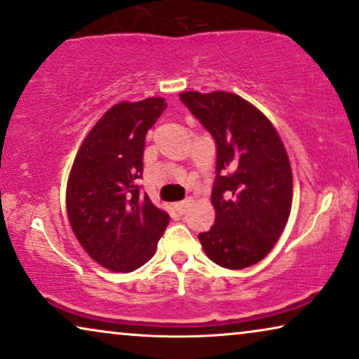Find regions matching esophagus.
<instances>
[{
    "label": "esophagus",
    "mask_w": 359,
    "mask_h": 359,
    "mask_svg": "<svg viewBox=\"0 0 359 359\" xmlns=\"http://www.w3.org/2000/svg\"><path fill=\"white\" fill-rule=\"evenodd\" d=\"M191 204H193V198H188V199L181 201V203H178V204H176V205H175V208H176V210H178V212H180V214H184V212H186V210H188V208H189V205H191Z\"/></svg>",
    "instance_id": "34e87169"
}]
</instances>
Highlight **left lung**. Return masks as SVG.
<instances>
[{"instance_id": "1", "label": "left lung", "mask_w": 359, "mask_h": 359, "mask_svg": "<svg viewBox=\"0 0 359 359\" xmlns=\"http://www.w3.org/2000/svg\"><path fill=\"white\" fill-rule=\"evenodd\" d=\"M180 100L217 147L215 220L199 242L219 266H253L271 252L291 214L292 171L281 137L258 107L233 93L184 91Z\"/></svg>"}]
</instances>
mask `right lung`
Returning <instances> with one entry per match:
<instances>
[{
    "label": "right lung",
    "mask_w": 359,
    "mask_h": 359,
    "mask_svg": "<svg viewBox=\"0 0 359 359\" xmlns=\"http://www.w3.org/2000/svg\"><path fill=\"white\" fill-rule=\"evenodd\" d=\"M163 97L107 109L83 140L67 183V214L83 250L116 273L140 268L155 255L170 215L140 193L145 135Z\"/></svg>",
    "instance_id": "right-lung-1"
}]
</instances>
